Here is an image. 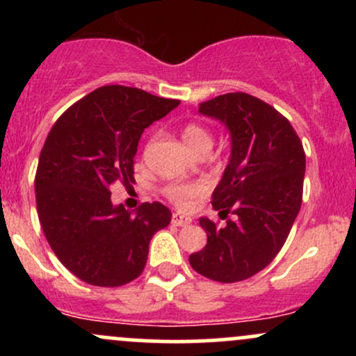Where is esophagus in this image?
<instances>
[{"instance_id":"34e87169","label":"esophagus","mask_w":356,"mask_h":356,"mask_svg":"<svg viewBox=\"0 0 356 356\" xmlns=\"http://www.w3.org/2000/svg\"><path fill=\"white\" fill-rule=\"evenodd\" d=\"M192 219L189 216H184L181 212H174L172 214V224L174 226H187V224H191Z\"/></svg>"}]
</instances>
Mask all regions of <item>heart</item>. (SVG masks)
Returning <instances> with one entry per match:
<instances>
[{
    "label": "heart",
    "mask_w": 356,
    "mask_h": 356,
    "mask_svg": "<svg viewBox=\"0 0 356 356\" xmlns=\"http://www.w3.org/2000/svg\"><path fill=\"white\" fill-rule=\"evenodd\" d=\"M182 138L194 152L212 145V136L209 130L206 127L194 124V122L184 125ZM204 192H206V184L204 182H170L164 189L167 199L179 209H189Z\"/></svg>",
    "instance_id": "heart-1"
}]
</instances>
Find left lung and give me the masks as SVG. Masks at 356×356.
Here are the masks:
<instances>
[{
  "instance_id": "8db88e82",
  "label": "left lung",
  "mask_w": 356,
  "mask_h": 356,
  "mask_svg": "<svg viewBox=\"0 0 356 356\" xmlns=\"http://www.w3.org/2000/svg\"><path fill=\"white\" fill-rule=\"evenodd\" d=\"M199 112L229 129L231 159L212 207L220 219L229 212L234 219L222 227L199 219L207 244L189 263L212 281L238 283L266 268L288 239L303 201V144L288 118L249 93H224Z\"/></svg>"
}]
</instances>
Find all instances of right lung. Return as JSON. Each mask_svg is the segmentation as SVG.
<instances>
[{"mask_svg":"<svg viewBox=\"0 0 356 356\" xmlns=\"http://www.w3.org/2000/svg\"><path fill=\"white\" fill-rule=\"evenodd\" d=\"M179 100L107 85L61 113L40 154L36 211L53 252L85 283L117 288L144 271L149 243L172 212L144 202L136 214L113 206L110 189L134 182L137 145Z\"/></svg>","mask_w":356,"mask_h":356,"instance_id":"1","label":"right lung"}]
</instances>
